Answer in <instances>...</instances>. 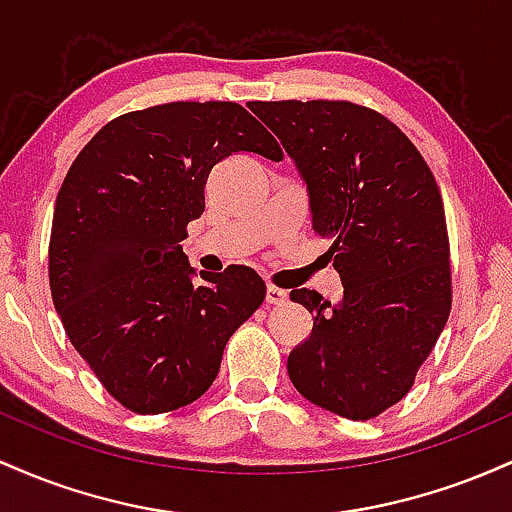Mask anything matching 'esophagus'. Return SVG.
I'll return each mask as SVG.
<instances>
[{"mask_svg": "<svg viewBox=\"0 0 512 512\" xmlns=\"http://www.w3.org/2000/svg\"><path fill=\"white\" fill-rule=\"evenodd\" d=\"M286 298H289V291L279 289V286H274V284L267 286V303L279 305V303H284Z\"/></svg>", "mask_w": 512, "mask_h": 512, "instance_id": "esophagus-1", "label": "esophagus"}]
</instances>
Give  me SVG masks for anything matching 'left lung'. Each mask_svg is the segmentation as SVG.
Masks as SVG:
<instances>
[{
  "instance_id": "obj_1",
  "label": "left lung",
  "mask_w": 512,
  "mask_h": 512,
  "mask_svg": "<svg viewBox=\"0 0 512 512\" xmlns=\"http://www.w3.org/2000/svg\"><path fill=\"white\" fill-rule=\"evenodd\" d=\"M303 175L313 231L344 296L293 289L313 332L289 354V378L308 402L351 421L397 404L436 346L452 305L443 197L407 134L349 101H252Z\"/></svg>"
}]
</instances>
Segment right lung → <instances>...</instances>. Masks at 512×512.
I'll use <instances>...</instances> for the list:
<instances>
[{"instance_id": "add662e5", "label": "right lung", "mask_w": 512, "mask_h": 512, "mask_svg": "<svg viewBox=\"0 0 512 512\" xmlns=\"http://www.w3.org/2000/svg\"><path fill=\"white\" fill-rule=\"evenodd\" d=\"M236 151L279 161L243 105L175 101L93 134L55 202L50 291L64 332L134 414H166L209 390L231 334L267 286L250 267L199 272L182 252L211 168Z\"/></svg>"}]
</instances>
